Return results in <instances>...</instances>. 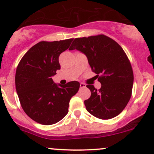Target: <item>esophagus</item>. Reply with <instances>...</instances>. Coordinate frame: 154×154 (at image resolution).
I'll return each instance as SVG.
<instances>
[{"instance_id": "34e87169", "label": "esophagus", "mask_w": 154, "mask_h": 154, "mask_svg": "<svg viewBox=\"0 0 154 154\" xmlns=\"http://www.w3.org/2000/svg\"><path fill=\"white\" fill-rule=\"evenodd\" d=\"M79 86H80V88H84L86 87V85L85 84V83L81 82L80 85H79Z\"/></svg>"}]
</instances>
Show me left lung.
I'll use <instances>...</instances> for the list:
<instances>
[{"instance_id": "1", "label": "left lung", "mask_w": 154, "mask_h": 154, "mask_svg": "<svg viewBox=\"0 0 154 154\" xmlns=\"http://www.w3.org/2000/svg\"><path fill=\"white\" fill-rule=\"evenodd\" d=\"M77 49L87 56L92 71L101 83L98 91L88 85L91 95L85 100L92 115L109 119L119 115L131 98L134 76L125 52L113 39L104 35L75 38L69 50Z\"/></svg>"}]
</instances>
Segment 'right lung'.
Here are the masks:
<instances>
[{
  "mask_svg": "<svg viewBox=\"0 0 154 154\" xmlns=\"http://www.w3.org/2000/svg\"><path fill=\"white\" fill-rule=\"evenodd\" d=\"M73 39L41 41L33 45L19 61L15 76L16 90L26 114L44 125L57 123L66 115L69 103L79 88L72 81L64 85L52 77L61 69L59 57L69 47Z\"/></svg>",
  "mask_w": 154,
  "mask_h": 154,
  "instance_id": "right-lung-1",
  "label": "right lung"
}]
</instances>
